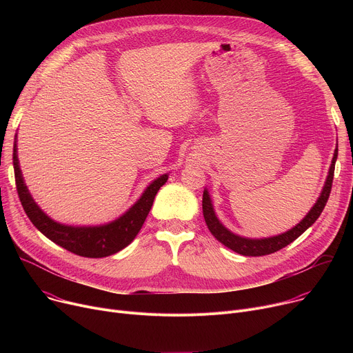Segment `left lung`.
Segmentation results:
<instances>
[{"label": "left lung", "instance_id": "obj_1", "mask_svg": "<svg viewBox=\"0 0 353 353\" xmlns=\"http://www.w3.org/2000/svg\"><path fill=\"white\" fill-rule=\"evenodd\" d=\"M336 158H338V142H336V148L334 150V157H332V162H331V166L328 170V176L325 179L323 191H321L320 196L317 198L316 204L312 207V210L307 212V215L303 219H301L292 229L286 230L285 233L271 236V237H263V239H251V237L239 236V234L230 232L218 219L215 210H214L211 195H210L208 190L205 188L204 194H203V212H204V218H205V223H207L208 229L211 230V233L215 236L216 240H219L228 248L236 251L237 254L248 256V257H259V256H267V254L275 253V251H278V250L286 247L288 244H290L292 241H294L301 233H305L321 215V212L327 204V201H328L330 192H331Z\"/></svg>", "mask_w": 353, "mask_h": 353}]
</instances>
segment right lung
Returning a JSON list of instances; mask_svg holds the SVG:
<instances>
[{
	"label": "right lung",
	"instance_id": "right-lung-1",
	"mask_svg": "<svg viewBox=\"0 0 353 353\" xmlns=\"http://www.w3.org/2000/svg\"><path fill=\"white\" fill-rule=\"evenodd\" d=\"M12 159L18 195L30 222L53 243L77 256L89 259L108 257L119 253L120 250L127 247L141 230L150 208H152L155 195L158 194L159 188L169 179V173L155 179L145 188L142 195L135 201V204L131 208H128L121 216L109 223L96 226H72L56 222L50 218L36 204V201L30 195L19 166L17 135L14 142Z\"/></svg>",
	"mask_w": 353,
	"mask_h": 353
}]
</instances>
